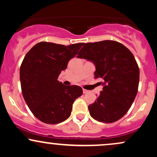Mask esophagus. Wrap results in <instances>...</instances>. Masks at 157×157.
<instances>
[{"label":"esophagus","mask_w":157,"mask_h":157,"mask_svg":"<svg viewBox=\"0 0 157 157\" xmlns=\"http://www.w3.org/2000/svg\"><path fill=\"white\" fill-rule=\"evenodd\" d=\"M82 92H83V94H86V93L89 92V91L86 89H82Z\"/></svg>","instance_id":"obj_1"}]
</instances>
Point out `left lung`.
<instances>
[{
    "label": "left lung",
    "instance_id": "obj_1",
    "mask_svg": "<svg viewBox=\"0 0 157 157\" xmlns=\"http://www.w3.org/2000/svg\"><path fill=\"white\" fill-rule=\"evenodd\" d=\"M77 57L93 62L94 78L102 80V91L89 105L90 115L105 123L121 119L138 91L140 69L133 54L120 43L102 40L84 44Z\"/></svg>",
    "mask_w": 157,
    "mask_h": 157
}]
</instances>
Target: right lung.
<instances>
[{"instance_id": "add662e5", "label": "right lung", "mask_w": 157, "mask_h": 157, "mask_svg": "<svg viewBox=\"0 0 157 157\" xmlns=\"http://www.w3.org/2000/svg\"><path fill=\"white\" fill-rule=\"evenodd\" d=\"M83 44L40 42L25 56L20 68L21 90L30 111L41 122L57 124L67 120L75 100L82 94L80 86H65L57 78Z\"/></svg>"}]
</instances>
